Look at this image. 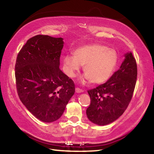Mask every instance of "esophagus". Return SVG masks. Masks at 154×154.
<instances>
[{
  "instance_id": "1",
  "label": "esophagus",
  "mask_w": 154,
  "mask_h": 154,
  "mask_svg": "<svg viewBox=\"0 0 154 154\" xmlns=\"http://www.w3.org/2000/svg\"><path fill=\"white\" fill-rule=\"evenodd\" d=\"M75 92H76V93H82L83 92V90H81L79 88H76V89H75Z\"/></svg>"
}]
</instances>
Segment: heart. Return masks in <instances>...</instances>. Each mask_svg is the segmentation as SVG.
I'll use <instances>...</instances> for the list:
<instances>
[{
  "label": "heart",
  "instance_id": "1",
  "mask_svg": "<svg viewBox=\"0 0 154 154\" xmlns=\"http://www.w3.org/2000/svg\"><path fill=\"white\" fill-rule=\"evenodd\" d=\"M73 56L66 55L63 58L64 71L69 77H74L83 66L85 75L81 81L92 84H101L108 81L116 69L118 54L114 49L102 44H87L78 47Z\"/></svg>",
  "mask_w": 154,
  "mask_h": 154
}]
</instances>
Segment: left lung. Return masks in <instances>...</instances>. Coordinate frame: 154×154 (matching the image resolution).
Wrapping results in <instances>:
<instances>
[{
    "label": "left lung",
    "instance_id": "obj_1",
    "mask_svg": "<svg viewBox=\"0 0 154 154\" xmlns=\"http://www.w3.org/2000/svg\"><path fill=\"white\" fill-rule=\"evenodd\" d=\"M124 57L119 69L107 82L88 91L91 103L86 115L94 124L105 126L116 121L131 100L137 82V66L131 51L125 54Z\"/></svg>",
    "mask_w": 154,
    "mask_h": 154
}]
</instances>
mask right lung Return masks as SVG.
Instances as JSON below:
<instances>
[{"label":"right lung","mask_w":154,"mask_h":154,"mask_svg":"<svg viewBox=\"0 0 154 154\" xmlns=\"http://www.w3.org/2000/svg\"><path fill=\"white\" fill-rule=\"evenodd\" d=\"M63 38L36 35L27 41L15 64L20 100L36 118L50 123L60 118L75 94L72 80L60 69Z\"/></svg>","instance_id":"add662e5"}]
</instances>
